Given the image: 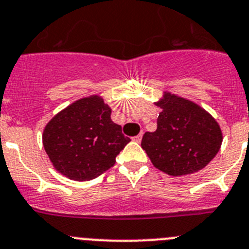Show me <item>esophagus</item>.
I'll return each mask as SVG.
<instances>
[{"mask_svg":"<svg viewBox=\"0 0 249 249\" xmlns=\"http://www.w3.org/2000/svg\"><path fill=\"white\" fill-rule=\"evenodd\" d=\"M141 138H142V134H139V135H136V136H134V138H133V140L134 141H136V142H140V141H141Z\"/></svg>","mask_w":249,"mask_h":249,"instance_id":"1","label":"esophagus"}]
</instances>
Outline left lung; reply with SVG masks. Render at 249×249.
<instances>
[{"label": "left lung", "mask_w": 249, "mask_h": 249, "mask_svg": "<svg viewBox=\"0 0 249 249\" xmlns=\"http://www.w3.org/2000/svg\"><path fill=\"white\" fill-rule=\"evenodd\" d=\"M158 129L145 133L141 147L156 169L171 176L203 169L218 152L222 133L216 120L195 103L166 94L156 103Z\"/></svg>", "instance_id": "left-lung-1"}]
</instances>
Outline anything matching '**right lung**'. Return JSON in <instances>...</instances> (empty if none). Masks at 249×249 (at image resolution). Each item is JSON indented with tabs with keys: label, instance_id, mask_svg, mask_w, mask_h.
Here are the masks:
<instances>
[{
	"label": "right lung",
	"instance_id": "right-lung-1",
	"mask_svg": "<svg viewBox=\"0 0 249 249\" xmlns=\"http://www.w3.org/2000/svg\"><path fill=\"white\" fill-rule=\"evenodd\" d=\"M102 98H84L67 107L47 124L44 150L60 174L75 181L98 178L114 166L130 141L110 119Z\"/></svg>",
	"mask_w": 249,
	"mask_h": 249
}]
</instances>
